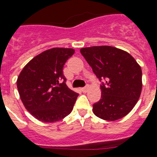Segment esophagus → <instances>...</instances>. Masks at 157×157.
Returning <instances> with one entry per match:
<instances>
[{
	"instance_id": "1",
	"label": "esophagus",
	"mask_w": 157,
	"mask_h": 157,
	"mask_svg": "<svg viewBox=\"0 0 157 157\" xmlns=\"http://www.w3.org/2000/svg\"><path fill=\"white\" fill-rule=\"evenodd\" d=\"M88 90H89V86H86L85 87H83V88L81 89V90H82V92H83V93H86Z\"/></svg>"
}]
</instances>
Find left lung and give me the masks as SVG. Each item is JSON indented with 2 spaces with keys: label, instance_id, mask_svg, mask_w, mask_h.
I'll list each match as a JSON object with an SVG mask.
<instances>
[{
  "label": "left lung",
  "instance_id": "8db88e82",
  "mask_svg": "<svg viewBox=\"0 0 157 157\" xmlns=\"http://www.w3.org/2000/svg\"><path fill=\"white\" fill-rule=\"evenodd\" d=\"M81 53L99 81H104L101 99L93 105L94 115L111 121L125 117L141 94V67L129 53L108 45L82 48Z\"/></svg>",
  "mask_w": 157,
  "mask_h": 157
}]
</instances>
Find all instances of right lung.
I'll return each instance as SVG.
<instances>
[{
  "instance_id": "obj_1",
  "label": "right lung",
  "mask_w": 157,
  "mask_h": 157,
  "mask_svg": "<svg viewBox=\"0 0 157 157\" xmlns=\"http://www.w3.org/2000/svg\"><path fill=\"white\" fill-rule=\"evenodd\" d=\"M75 50L53 48L34 57L26 64L17 80L24 107L42 122L63 119L73 109L78 94L67 86L63 66Z\"/></svg>"
}]
</instances>
